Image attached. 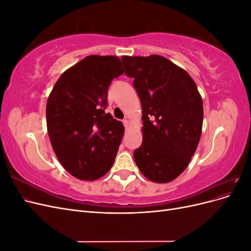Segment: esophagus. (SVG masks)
<instances>
[{"instance_id":"1","label":"esophagus","mask_w":251,"mask_h":251,"mask_svg":"<svg viewBox=\"0 0 251 251\" xmlns=\"http://www.w3.org/2000/svg\"><path fill=\"white\" fill-rule=\"evenodd\" d=\"M123 123H124V125H125V127L127 128V127H128V125H130V123H128V120H127V119H125V120L123 121Z\"/></svg>"}]
</instances>
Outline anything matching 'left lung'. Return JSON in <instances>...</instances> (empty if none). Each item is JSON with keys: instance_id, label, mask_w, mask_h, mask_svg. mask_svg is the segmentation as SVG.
<instances>
[{"instance_id": "obj_1", "label": "left lung", "mask_w": 251, "mask_h": 251, "mask_svg": "<svg viewBox=\"0 0 251 251\" xmlns=\"http://www.w3.org/2000/svg\"><path fill=\"white\" fill-rule=\"evenodd\" d=\"M142 107V143L134 159L156 183L176 179L191 161L202 133L203 103L194 79L160 55L123 56Z\"/></svg>"}]
</instances>
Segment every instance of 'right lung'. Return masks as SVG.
<instances>
[{
    "label": "right lung",
    "mask_w": 251,
    "mask_h": 251,
    "mask_svg": "<svg viewBox=\"0 0 251 251\" xmlns=\"http://www.w3.org/2000/svg\"><path fill=\"white\" fill-rule=\"evenodd\" d=\"M117 56H87L65 71L46 105L47 130L59 162L72 176L93 181L115 160L124 125L105 113L108 89L124 73Z\"/></svg>",
    "instance_id": "add662e5"
}]
</instances>
